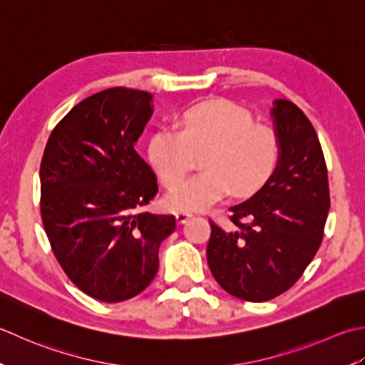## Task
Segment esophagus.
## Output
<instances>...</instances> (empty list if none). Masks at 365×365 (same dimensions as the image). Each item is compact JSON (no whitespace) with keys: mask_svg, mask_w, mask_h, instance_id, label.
<instances>
[{"mask_svg":"<svg viewBox=\"0 0 365 365\" xmlns=\"http://www.w3.org/2000/svg\"><path fill=\"white\" fill-rule=\"evenodd\" d=\"M192 217L190 212H176V220L178 224H185Z\"/></svg>","mask_w":365,"mask_h":365,"instance_id":"1","label":"esophagus"}]
</instances>
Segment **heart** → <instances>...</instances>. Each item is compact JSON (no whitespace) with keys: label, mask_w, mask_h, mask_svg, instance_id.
<instances>
[{"label":"heart","mask_w":365,"mask_h":365,"mask_svg":"<svg viewBox=\"0 0 365 365\" xmlns=\"http://www.w3.org/2000/svg\"><path fill=\"white\" fill-rule=\"evenodd\" d=\"M202 153L207 170L182 186ZM148 155L167 190L182 186L168 197V206L198 211L232 190L236 197H249L262 189L276 172L280 141L269 125L254 123L247 108L212 99L184 110L178 130H155Z\"/></svg>","instance_id":"heart-1"}]
</instances>
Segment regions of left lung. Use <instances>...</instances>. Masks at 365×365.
Here are the masks:
<instances>
[{
	"label": "left lung",
	"mask_w": 365,
	"mask_h": 365,
	"mask_svg": "<svg viewBox=\"0 0 365 365\" xmlns=\"http://www.w3.org/2000/svg\"><path fill=\"white\" fill-rule=\"evenodd\" d=\"M280 160L264 187L230 207L232 224L210 219L206 258L217 284L235 297L269 301L292 288L323 241L331 206L328 168L314 125L293 102L272 110Z\"/></svg>",
	"instance_id": "obj_1"
}]
</instances>
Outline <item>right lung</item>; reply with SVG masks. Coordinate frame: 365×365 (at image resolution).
Segmentation results:
<instances>
[{
	"label": "right lung",
	"mask_w": 365,
	"mask_h": 365,
	"mask_svg": "<svg viewBox=\"0 0 365 365\" xmlns=\"http://www.w3.org/2000/svg\"><path fill=\"white\" fill-rule=\"evenodd\" d=\"M153 96L110 88L78 102L47 140L41 160V217L73 285L103 302L140 294L159 269V245L175 215L145 211L158 193L133 148Z\"/></svg>",
	"instance_id": "right-lung-1"
}]
</instances>
